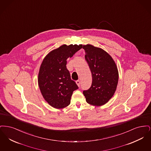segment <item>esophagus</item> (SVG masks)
I'll return each instance as SVG.
<instances>
[{
  "label": "esophagus",
  "mask_w": 151,
  "mask_h": 151,
  "mask_svg": "<svg viewBox=\"0 0 151 151\" xmlns=\"http://www.w3.org/2000/svg\"><path fill=\"white\" fill-rule=\"evenodd\" d=\"M76 84L78 86H80V80H77V81H76Z\"/></svg>",
  "instance_id": "34e87169"
}]
</instances>
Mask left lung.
<instances>
[{"label":"left lung","instance_id":"obj_1","mask_svg":"<svg viewBox=\"0 0 151 151\" xmlns=\"http://www.w3.org/2000/svg\"><path fill=\"white\" fill-rule=\"evenodd\" d=\"M83 49L92 76V86L83 94L88 104L102 106L115 93L119 78L117 67L111 57L103 49L89 44L83 45Z\"/></svg>","mask_w":151,"mask_h":151}]
</instances>
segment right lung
<instances>
[{
	"label": "right lung",
	"instance_id": "right-lung-1",
	"mask_svg": "<svg viewBox=\"0 0 151 151\" xmlns=\"http://www.w3.org/2000/svg\"><path fill=\"white\" fill-rule=\"evenodd\" d=\"M82 48V45H63L50 51L43 59L38 83L44 99L53 108L68 106L74 91L78 89L67 69V59Z\"/></svg>",
	"mask_w": 151,
	"mask_h": 151
}]
</instances>
